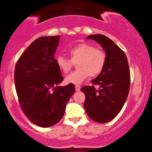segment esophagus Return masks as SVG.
<instances>
[{
    "label": "esophagus",
    "instance_id": "34e87169",
    "mask_svg": "<svg viewBox=\"0 0 152 152\" xmlns=\"http://www.w3.org/2000/svg\"><path fill=\"white\" fill-rule=\"evenodd\" d=\"M75 90L77 91H79L80 90V85H76L75 86Z\"/></svg>",
    "mask_w": 152,
    "mask_h": 152
}]
</instances>
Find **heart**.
Returning a JSON list of instances; mask_svg holds the SVG:
<instances>
[{
  "label": "heart",
  "mask_w": 152,
  "mask_h": 152,
  "mask_svg": "<svg viewBox=\"0 0 152 152\" xmlns=\"http://www.w3.org/2000/svg\"><path fill=\"white\" fill-rule=\"evenodd\" d=\"M70 58L59 55L56 58V64L64 73L71 70L74 63H77V69L66 77L68 83L80 84L88 77L98 75L105 66L106 54L103 49L94 47L89 43H79L69 49Z\"/></svg>",
  "instance_id": "b5f03b06"
}]
</instances>
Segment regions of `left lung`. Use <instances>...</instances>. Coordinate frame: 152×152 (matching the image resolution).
Here are the masks:
<instances>
[{
    "label": "left lung",
    "mask_w": 152,
    "mask_h": 152,
    "mask_svg": "<svg viewBox=\"0 0 152 152\" xmlns=\"http://www.w3.org/2000/svg\"><path fill=\"white\" fill-rule=\"evenodd\" d=\"M106 51V62L103 71L91 80L92 86L80 88L85 94L84 108L88 116L97 123L113 120L122 109L130 87L129 63L124 51L103 34H91ZM99 86V88H95Z\"/></svg>",
    "instance_id": "8db88e82"
}]
</instances>
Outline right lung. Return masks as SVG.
<instances>
[{
    "mask_svg": "<svg viewBox=\"0 0 152 152\" xmlns=\"http://www.w3.org/2000/svg\"><path fill=\"white\" fill-rule=\"evenodd\" d=\"M60 36L40 37L20 55L15 69V84L20 108L38 126L47 128L62 119L66 105L75 91L64 80L54 58Z\"/></svg>",
    "mask_w": 152,
    "mask_h": 152,
    "instance_id": "1",
    "label": "right lung"
}]
</instances>
